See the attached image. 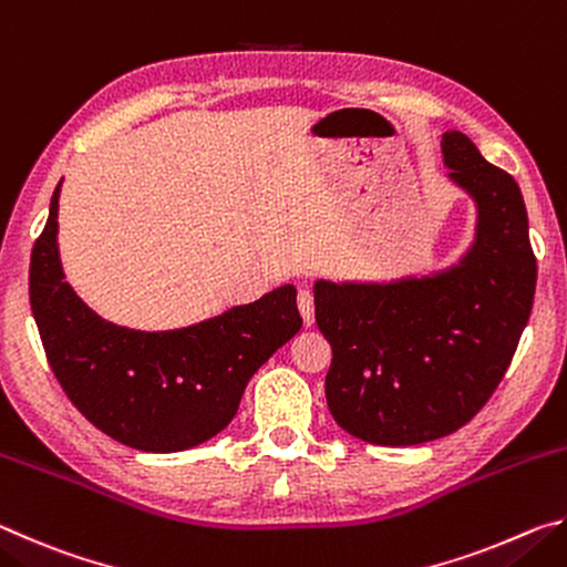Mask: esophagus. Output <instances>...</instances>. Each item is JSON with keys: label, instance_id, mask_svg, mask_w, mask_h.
<instances>
[{"label": "esophagus", "instance_id": "esophagus-1", "mask_svg": "<svg viewBox=\"0 0 567 567\" xmlns=\"http://www.w3.org/2000/svg\"><path fill=\"white\" fill-rule=\"evenodd\" d=\"M297 310L302 315L305 328H310L315 322V302H312V292L310 290H300L297 292Z\"/></svg>", "mask_w": 567, "mask_h": 567}]
</instances>
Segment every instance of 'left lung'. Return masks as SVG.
<instances>
[{"mask_svg":"<svg viewBox=\"0 0 567 567\" xmlns=\"http://www.w3.org/2000/svg\"><path fill=\"white\" fill-rule=\"evenodd\" d=\"M447 182L473 199L475 235L455 262L392 280H315V322L332 348L324 398L370 445L445 437L501 385L535 295L517 182L467 134L443 132Z\"/></svg>","mask_w":567,"mask_h":567,"instance_id":"8db88e82","label":"left lung"}]
</instances>
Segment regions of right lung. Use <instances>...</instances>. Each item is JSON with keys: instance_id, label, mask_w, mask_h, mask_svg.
Masks as SVG:
<instances>
[{"instance_id": "obj_1", "label": "right lung", "mask_w": 567, "mask_h": 567, "mask_svg": "<svg viewBox=\"0 0 567 567\" xmlns=\"http://www.w3.org/2000/svg\"><path fill=\"white\" fill-rule=\"evenodd\" d=\"M56 185L34 243L30 302L47 360L66 398L117 443L142 453H182L229 425L247 388L302 328L295 285L177 330L107 322L64 282L56 243Z\"/></svg>"}]
</instances>
